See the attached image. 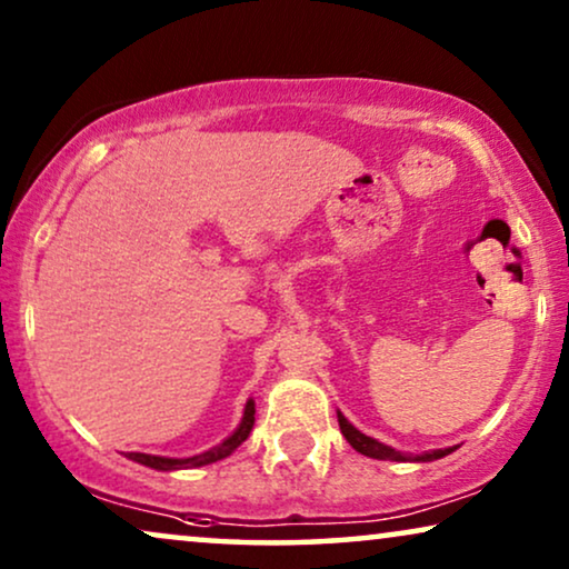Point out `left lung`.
<instances>
[{
  "instance_id": "left-lung-1",
  "label": "left lung",
  "mask_w": 569,
  "mask_h": 569,
  "mask_svg": "<svg viewBox=\"0 0 569 569\" xmlns=\"http://www.w3.org/2000/svg\"><path fill=\"white\" fill-rule=\"evenodd\" d=\"M339 427H341V435H345L347 442L357 450V453L378 458V461H411L409 456L399 453V450L388 448V446H383V442L372 440V438H368V435H362L360 430H355V427L349 425L341 415H339ZM448 453H453V448H442V450H432V453H422V456H417L415 461H435V458H442Z\"/></svg>"
}]
</instances>
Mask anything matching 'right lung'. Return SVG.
I'll list each match as a JSON object with an SVG mask.
<instances>
[{
	"mask_svg": "<svg viewBox=\"0 0 569 569\" xmlns=\"http://www.w3.org/2000/svg\"><path fill=\"white\" fill-rule=\"evenodd\" d=\"M256 407L253 401L246 403V411H243V422L236 432L230 435L228 440L220 442V446L207 450V453H199V456H191V458H162V456H147V453H129L127 458L131 461L142 463V466H150V469H158V471H176V469H197V466H207V463H214L220 461V458H228L232 450H236L240 442H243L248 435L253 430V422H256Z\"/></svg>",
	"mask_w": 569,
	"mask_h": 569,
	"instance_id": "1",
	"label": "right lung"
}]
</instances>
